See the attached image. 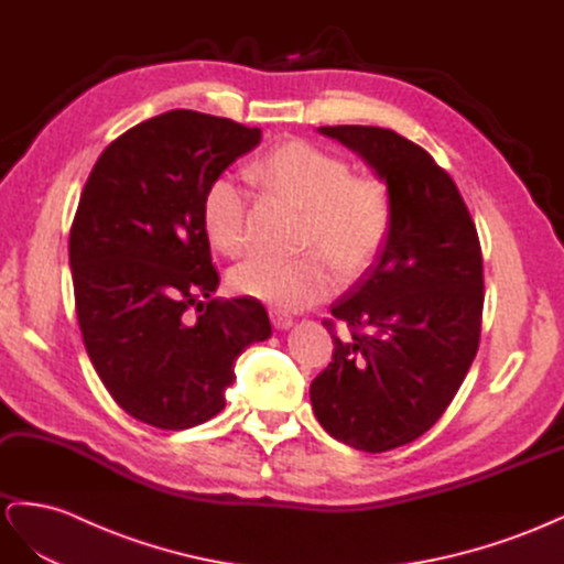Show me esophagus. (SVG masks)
Masks as SVG:
<instances>
[{"label":"esophagus","instance_id":"esophagus-1","mask_svg":"<svg viewBox=\"0 0 564 564\" xmlns=\"http://www.w3.org/2000/svg\"><path fill=\"white\" fill-rule=\"evenodd\" d=\"M269 318H271V325H274L276 330H290V328H293V318H290L283 312H276V308H271Z\"/></svg>","mask_w":564,"mask_h":564}]
</instances>
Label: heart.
<instances>
[{"instance_id":"1","label":"heart","mask_w":564,"mask_h":564,"mask_svg":"<svg viewBox=\"0 0 564 564\" xmlns=\"http://www.w3.org/2000/svg\"><path fill=\"white\" fill-rule=\"evenodd\" d=\"M250 175L304 210L302 246L318 250L295 260L250 258L236 264L229 285L243 297L285 312L304 308L335 293L339 274L334 261L341 274L356 276L387 239L391 220L387 189L375 177L354 175L347 161L312 142L279 144L252 163ZM246 210L248 194L231 175L210 180L202 198V225L215 250L225 256L246 250Z\"/></svg>"}]
</instances>
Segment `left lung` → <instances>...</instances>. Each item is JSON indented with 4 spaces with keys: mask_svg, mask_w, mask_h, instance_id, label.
<instances>
[{
    "mask_svg": "<svg viewBox=\"0 0 564 564\" xmlns=\"http://www.w3.org/2000/svg\"><path fill=\"white\" fill-rule=\"evenodd\" d=\"M387 185L389 231L333 316V362L308 395L321 426L362 452L420 438L452 403L478 351L482 256L474 220L452 177L420 144L377 126H321ZM362 329V334L357 330Z\"/></svg>",
    "mask_w": 564,
    "mask_h": 564,
    "instance_id": "left-lung-1",
    "label": "left lung"
}]
</instances>
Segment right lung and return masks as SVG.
Returning a JSON list of instances; mask_svg holds the SVG:
<instances>
[{"label":"right lung","instance_id":"obj_1","mask_svg":"<svg viewBox=\"0 0 564 564\" xmlns=\"http://www.w3.org/2000/svg\"><path fill=\"white\" fill-rule=\"evenodd\" d=\"M260 140L231 119L171 110L119 135L86 180L69 231L77 318L105 389L138 422H208L234 360L271 335L258 300H210L220 276L202 225L210 180Z\"/></svg>","mask_w":564,"mask_h":564}]
</instances>
